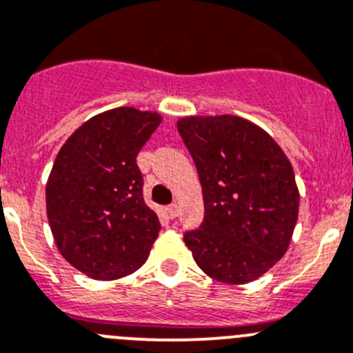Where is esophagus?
Instances as JSON below:
<instances>
[{
	"mask_svg": "<svg viewBox=\"0 0 353 353\" xmlns=\"http://www.w3.org/2000/svg\"><path fill=\"white\" fill-rule=\"evenodd\" d=\"M167 214H169V217H176L177 214H179V205L177 203H170L169 207H167Z\"/></svg>",
	"mask_w": 353,
	"mask_h": 353,
	"instance_id": "1",
	"label": "esophagus"
}]
</instances>
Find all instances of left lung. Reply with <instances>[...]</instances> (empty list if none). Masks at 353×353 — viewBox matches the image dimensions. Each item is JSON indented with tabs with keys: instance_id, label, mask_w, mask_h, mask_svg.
<instances>
[{
	"instance_id": "left-lung-1",
	"label": "left lung",
	"mask_w": 353,
	"mask_h": 353,
	"mask_svg": "<svg viewBox=\"0 0 353 353\" xmlns=\"http://www.w3.org/2000/svg\"><path fill=\"white\" fill-rule=\"evenodd\" d=\"M202 183V226L184 233L196 265L226 284H247L288 251L299 193L291 161L243 118L192 117L177 123Z\"/></svg>"
}]
</instances>
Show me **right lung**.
I'll return each mask as SVG.
<instances>
[{
  "label": "right lung",
  "instance_id": "right-lung-1",
  "mask_svg": "<svg viewBox=\"0 0 353 353\" xmlns=\"http://www.w3.org/2000/svg\"><path fill=\"white\" fill-rule=\"evenodd\" d=\"M161 117L118 108L81 125L59 151L47 184V214L59 251L97 281L144 265L160 232L143 196L137 153Z\"/></svg>",
  "mask_w": 353,
  "mask_h": 353
}]
</instances>
